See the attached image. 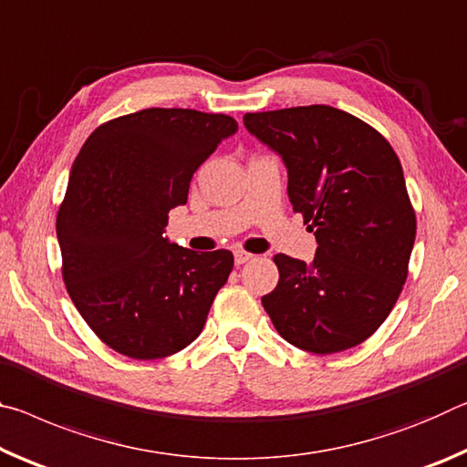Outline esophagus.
<instances>
[{"label":"esophagus","instance_id":"obj_1","mask_svg":"<svg viewBox=\"0 0 467 467\" xmlns=\"http://www.w3.org/2000/svg\"><path fill=\"white\" fill-rule=\"evenodd\" d=\"M234 261H235V265H244V263L252 261V254H250V252L238 250V252H235V254H234Z\"/></svg>","mask_w":467,"mask_h":467}]
</instances>
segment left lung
Listing matches in <instances>:
<instances>
[{"mask_svg": "<svg viewBox=\"0 0 467 467\" xmlns=\"http://www.w3.org/2000/svg\"><path fill=\"white\" fill-rule=\"evenodd\" d=\"M244 124L284 157L289 201L318 244L312 263L275 254L266 315L312 354L360 346L393 310L416 240L400 157L379 130L328 105L246 113Z\"/></svg>", "mask_w": 467, "mask_h": 467, "instance_id": "8db88e82", "label": "left lung"}]
</instances>
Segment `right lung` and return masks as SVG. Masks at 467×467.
<instances>
[{"instance_id":"add662e5","label":"right lung","mask_w":467,"mask_h":467,"mask_svg":"<svg viewBox=\"0 0 467 467\" xmlns=\"http://www.w3.org/2000/svg\"><path fill=\"white\" fill-rule=\"evenodd\" d=\"M238 130L225 113L150 107L99 126L76 157L57 211L61 277L105 346L157 360L201 335L234 269L229 250L163 238L192 173Z\"/></svg>"}]
</instances>
